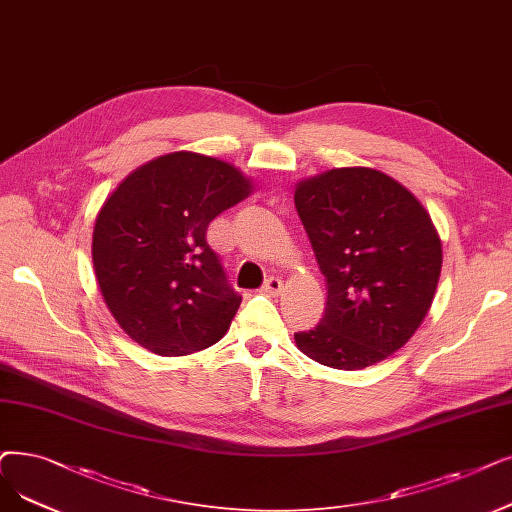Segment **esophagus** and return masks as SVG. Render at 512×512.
I'll use <instances>...</instances> for the list:
<instances>
[{
    "instance_id": "34e87169",
    "label": "esophagus",
    "mask_w": 512,
    "mask_h": 512,
    "mask_svg": "<svg viewBox=\"0 0 512 512\" xmlns=\"http://www.w3.org/2000/svg\"><path fill=\"white\" fill-rule=\"evenodd\" d=\"M282 288H284L282 280H280V278H276V276H272V278L265 280V284H263L261 291H263L265 295H272V297H276V295H280V293H282Z\"/></svg>"
}]
</instances>
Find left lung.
Masks as SVG:
<instances>
[{"label": "left lung", "mask_w": 512, "mask_h": 512, "mask_svg": "<svg viewBox=\"0 0 512 512\" xmlns=\"http://www.w3.org/2000/svg\"><path fill=\"white\" fill-rule=\"evenodd\" d=\"M295 207L328 284L324 318L295 332L297 347L337 370L383 362L410 341L435 299L443 251L431 215L370 167L297 182Z\"/></svg>", "instance_id": "1"}]
</instances>
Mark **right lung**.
<instances>
[{"instance_id":"right-lung-1","label":"right lung","mask_w":512,"mask_h":512,"mask_svg":"<svg viewBox=\"0 0 512 512\" xmlns=\"http://www.w3.org/2000/svg\"><path fill=\"white\" fill-rule=\"evenodd\" d=\"M253 192L238 167L190 150L131 171L98 211L92 261L125 335L175 358L226 335L240 295L207 244V226Z\"/></svg>"}]
</instances>
